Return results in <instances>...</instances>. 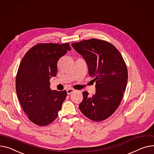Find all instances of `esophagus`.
<instances>
[{"label": "esophagus", "mask_w": 154, "mask_h": 154, "mask_svg": "<svg viewBox=\"0 0 154 154\" xmlns=\"http://www.w3.org/2000/svg\"><path fill=\"white\" fill-rule=\"evenodd\" d=\"M74 91H75V90L74 89H72V88H69V89L67 90V93L68 95H70L71 94H72L73 92H74Z\"/></svg>", "instance_id": "34e87169"}]
</instances>
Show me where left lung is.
I'll use <instances>...</instances> for the list:
<instances>
[{
	"mask_svg": "<svg viewBox=\"0 0 154 154\" xmlns=\"http://www.w3.org/2000/svg\"><path fill=\"white\" fill-rule=\"evenodd\" d=\"M85 59L88 74L96 82L95 94L83 92L79 107L88 119L99 122L114 113L119 105L128 82V69L119 51L104 40L90 39L72 44Z\"/></svg>",
	"mask_w": 154,
	"mask_h": 154,
	"instance_id": "1",
	"label": "left lung"
}]
</instances>
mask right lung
I'll return each instance as SVG.
<instances>
[{"label": "right lung", "instance_id": "right-lung-1", "mask_svg": "<svg viewBox=\"0 0 154 154\" xmlns=\"http://www.w3.org/2000/svg\"><path fill=\"white\" fill-rule=\"evenodd\" d=\"M69 43H40L31 48L20 64L16 76L17 97L28 119L45 126L53 122L67 91L52 90L49 80L57 74L59 59L70 50Z\"/></svg>", "mask_w": 154, "mask_h": 154}]
</instances>
